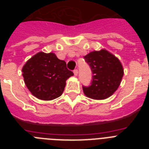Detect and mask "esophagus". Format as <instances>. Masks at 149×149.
I'll return each instance as SVG.
<instances>
[{
    "label": "esophagus",
    "mask_w": 149,
    "mask_h": 149,
    "mask_svg": "<svg viewBox=\"0 0 149 149\" xmlns=\"http://www.w3.org/2000/svg\"><path fill=\"white\" fill-rule=\"evenodd\" d=\"M74 76H77L78 74V70L77 69H74Z\"/></svg>",
    "instance_id": "1"
}]
</instances>
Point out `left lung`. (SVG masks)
Listing matches in <instances>:
<instances>
[{
  "mask_svg": "<svg viewBox=\"0 0 149 149\" xmlns=\"http://www.w3.org/2000/svg\"><path fill=\"white\" fill-rule=\"evenodd\" d=\"M84 59L94 74L91 86H83L85 95L95 100L110 97L119 88L124 75L120 60L105 49L92 51Z\"/></svg>",
  "mask_w": 149,
  "mask_h": 149,
  "instance_id": "1",
  "label": "left lung"
}]
</instances>
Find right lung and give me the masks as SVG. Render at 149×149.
<instances>
[{"label":"right lung","mask_w":149,"mask_h":149,"mask_svg":"<svg viewBox=\"0 0 149 149\" xmlns=\"http://www.w3.org/2000/svg\"><path fill=\"white\" fill-rule=\"evenodd\" d=\"M27 89L36 98L51 101L63 94L67 79L74 75L64 60L54 53L41 51L29 59L22 68Z\"/></svg>","instance_id":"right-lung-1"}]
</instances>
